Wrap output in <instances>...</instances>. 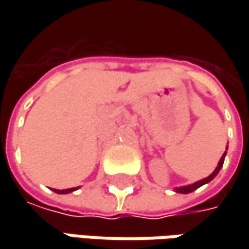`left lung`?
<instances>
[{
	"label": "left lung",
	"instance_id": "obj_1",
	"mask_svg": "<svg viewBox=\"0 0 249 249\" xmlns=\"http://www.w3.org/2000/svg\"><path fill=\"white\" fill-rule=\"evenodd\" d=\"M225 157H226V152L223 154V157L220 158V160H219V163H217V167L215 169V172L211 175V176L205 177V178H202V180H199V181H196V183H194V184H190V186H186V187H180V188H176L177 193H181V194H188V193H193L194 190H196V188H199L201 186H204V184H206V183H209L211 180H213L216 177V175L219 173V170L222 169V166H223V162H225Z\"/></svg>",
	"mask_w": 249,
	"mask_h": 249
}]
</instances>
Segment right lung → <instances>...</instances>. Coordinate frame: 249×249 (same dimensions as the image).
Masks as SVG:
<instances>
[{
    "instance_id": "1",
    "label": "right lung",
    "mask_w": 249,
    "mask_h": 249,
    "mask_svg": "<svg viewBox=\"0 0 249 249\" xmlns=\"http://www.w3.org/2000/svg\"><path fill=\"white\" fill-rule=\"evenodd\" d=\"M76 188H68V190H53L55 193H58V194H68V193H72L74 191Z\"/></svg>"
}]
</instances>
